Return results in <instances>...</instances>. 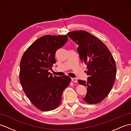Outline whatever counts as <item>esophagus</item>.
<instances>
[{"instance_id": "obj_1", "label": "esophagus", "mask_w": 131, "mask_h": 131, "mask_svg": "<svg viewBox=\"0 0 131 131\" xmlns=\"http://www.w3.org/2000/svg\"><path fill=\"white\" fill-rule=\"evenodd\" d=\"M71 80L73 82H75V83H77V79L76 78H71Z\"/></svg>"}]
</instances>
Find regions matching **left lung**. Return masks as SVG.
I'll return each instance as SVG.
<instances>
[{"label":"left lung","mask_w":131,"mask_h":131,"mask_svg":"<svg viewBox=\"0 0 131 131\" xmlns=\"http://www.w3.org/2000/svg\"><path fill=\"white\" fill-rule=\"evenodd\" d=\"M67 34L78 45L80 59L87 66V81H78L79 84L87 87V94L83 100L88 104L100 103L110 93L115 82V60L107 47L91 33L75 30Z\"/></svg>","instance_id":"obj_1"}]
</instances>
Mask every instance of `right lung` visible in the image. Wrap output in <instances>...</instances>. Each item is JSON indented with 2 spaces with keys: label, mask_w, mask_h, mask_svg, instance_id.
<instances>
[{
  "label": "right lung",
  "mask_w": 131,
  "mask_h": 131,
  "mask_svg": "<svg viewBox=\"0 0 131 131\" xmlns=\"http://www.w3.org/2000/svg\"><path fill=\"white\" fill-rule=\"evenodd\" d=\"M67 40V35L44 36L31 44L21 57V85L31 103L40 111H52L58 107L64 90L71 82L67 75L53 76L48 72L56 62V50Z\"/></svg>",
  "instance_id": "right-lung-1"
}]
</instances>
